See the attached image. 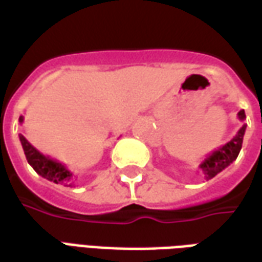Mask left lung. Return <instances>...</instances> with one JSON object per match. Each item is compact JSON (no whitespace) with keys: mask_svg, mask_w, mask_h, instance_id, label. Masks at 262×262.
<instances>
[{"mask_svg":"<svg viewBox=\"0 0 262 262\" xmlns=\"http://www.w3.org/2000/svg\"><path fill=\"white\" fill-rule=\"evenodd\" d=\"M238 119L244 120L246 119V114H244V109H242L238 114ZM246 127L247 125H244L238 129V132L236 133V136L231 139L230 142H227L226 144H223L222 147H219L217 150H214L213 153H210L203 160L202 163L199 164V170L205 176V180H212L213 177H216L219 172L225 170L226 167L229 165L237 159V156L242 150L243 144V137H244V133H246Z\"/></svg>","mask_w":262,"mask_h":262,"instance_id":"left-lung-1","label":"left lung"}]
</instances>
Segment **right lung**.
Returning a JSON list of instances; mask_svg holds the SVG:
<instances>
[{
  "mask_svg": "<svg viewBox=\"0 0 262 262\" xmlns=\"http://www.w3.org/2000/svg\"><path fill=\"white\" fill-rule=\"evenodd\" d=\"M24 122V116H19V123ZM20 144L25 151L26 160L31 164L33 170L36 171L39 176L46 178L54 184H61L64 187H73L74 185V176L73 172L66 167L64 164L59 163L57 160L50 159L49 156L42 154L36 147H33L31 143L26 140L24 135H19Z\"/></svg>",
  "mask_w": 262,
  "mask_h": 262,
  "instance_id": "right-lung-1",
  "label": "right lung"
}]
</instances>
